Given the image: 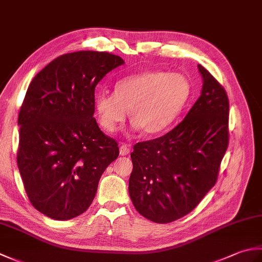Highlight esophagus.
I'll return each mask as SVG.
<instances>
[{
  "label": "esophagus",
  "instance_id": "obj_1",
  "mask_svg": "<svg viewBox=\"0 0 262 262\" xmlns=\"http://www.w3.org/2000/svg\"><path fill=\"white\" fill-rule=\"evenodd\" d=\"M128 153H129V146L126 145V144H121L119 147V154L124 157V155H127Z\"/></svg>",
  "mask_w": 262,
  "mask_h": 262
}]
</instances>
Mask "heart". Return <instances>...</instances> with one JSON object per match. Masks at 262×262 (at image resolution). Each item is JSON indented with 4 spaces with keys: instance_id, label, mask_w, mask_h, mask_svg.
Masks as SVG:
<instances>
[{
    "instance_id": "heart-1",
    "label": "heart",
    "mask_w": 262,
    "mask_h": 262,
    "mask_svg": "<svg viewBox=\"0 0 262 262\" xmlns=\"http://www.w3.org/2000/svg\"><path fill=\"white\" fill-rule=\"evenodd\" d=\"M190 86L185 76L163 71H144L122 77L115 93L99 92L94 108L99 124L108 134L124 125L130 110L135 129L153 135L168 127L186 104Z\"/></svg>"
}]
</instances>
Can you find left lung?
Returning <instances> with one entry per match:
<instances>
[{
  "instance_id": "left-lung-1",
  "label": "left lung",
  "mask_w": 262,
  "mask_h": 262,
  "mask_svg": "<svg viewBox=\"0 0 262 262\" xmlns=\"http://www.w3.org/2000/svg\"><path fill=\"white\" fill-rule=\"evenodd\" d=\"M200 97L179 125L162 137L137 143L130 153L128 191L136 210L155 223L189 214L215 186L229 144V99L209 72Z\"/></svg>"
}]
</instances>
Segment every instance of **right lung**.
<instances>
[{
  "mask_svg": "<svg viewBox=\"0 0 262 262\" xmlns=\"http://www.w3.org/2000/svg\"><path fill=\"white\" fill-rule=\"evenodd\" d=\"M124 59L105 52L62 55L33 77L21 105L16 162L30 203L53 220L90 207L118 144L94 118V90Z\"/></svg>",
  "mask_w": 262,
  "mask_h": 262,
  "instance_id": "1",
  "label": "right lung"
}]
</instances>
